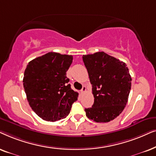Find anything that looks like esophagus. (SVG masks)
I'll return each mask as SVG.
<instances>
[{"label":"esophagus","mask_w":156,"mask_h":156,"mask_svg":"<svg viewBox=\"0 0 156 156\" xmlns=\"http://www.w3.org/2000/svg\"><path fill=\"white\" fill-rule=\"evenodd\" d=\"M86 86H83V88L81 89V90H80V94L83 95V93H86Z\"/></svg>","instance_id":"34e87169"}]
</instances>
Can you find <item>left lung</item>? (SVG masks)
<instances>
[{
	"label": "left lung",
	"mask_w": 156,
	"mask_h": 156,
	"mask_svg": "<svg viewBox=\"0 0 156 156\" xmlns=\"http://www.w3.org/2000/svg\"><path fill=\"white\" fill-rule=\"evenodd\" d=\"M94 103L85 108L86 116L97 123H107L118 117L127 104L131 77L126 63L104 52L83 55Z\"/></svg>",
	"instance_id": "obj_1"
}]
</instances>
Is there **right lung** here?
I'll use <instances>...</instances> for the list:
<instances>
[{
    "label": "right lung",
    "mask_w": 156,
    "mask_h": 156,
    "mask_svg": "<svg viewBox=\"0 0 156 156\" xmlns=\"http://www.w3.org/2000/svg\"><path fill=\"white\" fill-rule=\"evenodd\" d=\"M72 62V55L50 52L27 65L23 80L27 100L43 120L63 119L78 100V93L72 90L66 77Z\"/></svg>",
    "instance_id": "add662e5"
}]
</instances>
